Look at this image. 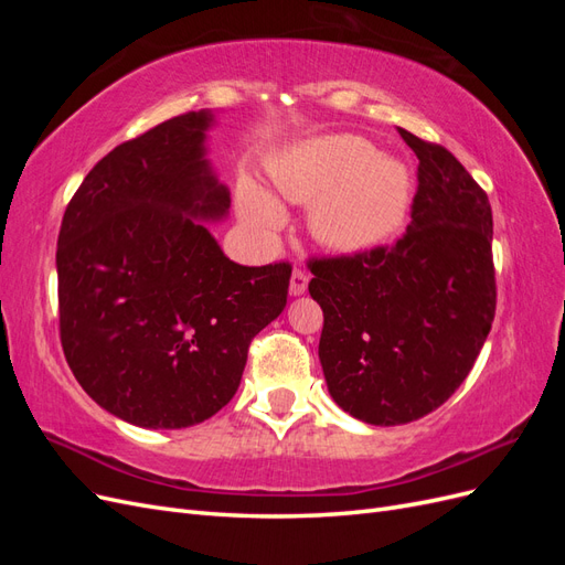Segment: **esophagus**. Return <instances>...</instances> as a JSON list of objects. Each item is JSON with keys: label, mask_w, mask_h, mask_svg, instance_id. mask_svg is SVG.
Segmentation results:
<instances>
[{"label": "esophagus", "mask_w": 565, "mask_h": 565, "mask_svg": "<svg viewBox=\"0 0 565 565\" xmlns=\"http://www.w3.org/2000/svg\"><path fill=\"white\" fill-rule=\"evenodd\" d=\"M306 285H309V276L301 268H295L292 270V280H289V295L292 297H299L306 292Z\"/></svg>", "instance_id": "esophagus-1"}]
</instances>
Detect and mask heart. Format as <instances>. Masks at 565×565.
I'll use <instances>...</instances> for the list:
<instances>
[{"mask_svg": "<svg viewBox=\"0 0 565 565\" xmlns=\"http://www.w3.org/2000/svg\"><path fill=\"white\" fill-rule=\"evenodd\" d=\"M273 188L287 202L309 204L311 231L339 252H365L396 235L413 202V177L403 160L377 156L361 136H318L270 164ZM241 214L256 233L276 231L282 207L259 185L241 193Z\"/></svg>", "mask_w": 565, "mask_h": 565, "instance_id": "b5f03b06", "label": "heart"}]
</instances>
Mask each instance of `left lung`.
Listing matches in <instances>:
<instances>
[{
    "label": "left lung",
    "instance_id": "obj_1",
    "mask_svg": "<svg viewBox=\"0 0 565 565\" xmlns=\"http://www.w3.org/2000/svg\"><path fill=\"white\" fill-rule=\"evenodd\" d=\"M415 150L413 221L393 247L311 259L320 365L334 403L374 426L446 403L481 353L498 303L488 195L438 143Z\"/></svg>",
    "mask_w": 565,
    "mask_h": 565
}]
</instances>
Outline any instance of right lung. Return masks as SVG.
<instances>
[{"label":"right lung","mask_w":565,"mask_h":565,"mask_svg":"<svg viewBox=\"0 0 565 565\" xmlns=\"http://www.w3.org/2000/svg\"><path fill=\"white\" fill-rule=\"evenodd\" d=\"M210 110L119 143L84 177L56 249L75 380L110 415L185 429L228 405L252 339L287 303L292 266L231 262L202 221L231 193L207 160Z\"/></svg>","instance_id":"add662e5"}]
</instances>
